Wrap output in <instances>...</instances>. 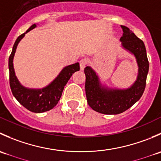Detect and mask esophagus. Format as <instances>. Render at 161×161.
I'll return each mask as SVG.
<instances>
[{
    "label": "esophagus",
    "mask_w": 161,
    "mask_h": 161,
    "mask_svg": "<svg viewBox=\"0 0 161 161\" xmlns=\"http://www.w3.org/2000/svg\"><path fill=\"white\" fill-rule=\"evenodd\" d=\"M87 64H88V61H87V59H86V58H83V59L80 60V61H79V64H80L81 70H83V69L86 68V66L87 65Z\"/></svg>",
    "instance_id": "obj_1"
}]
</instances>
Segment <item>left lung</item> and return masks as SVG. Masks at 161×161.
<instances>
[{
	"label": "left lung",
	"mask_w": 161,
	"mask_h": 161,
	"mask_svg": "<svg viewBox=\"0 0 161 161\" xmlns=\"http://www.w3.org/2000/svg\"><path fill=\"white\" fill-rule=\"evenodd\" d=\"M123 47L135 55L139 66L137 80L127 90H107L101 86L98 76L90 67H86V95L90 107L104 114H118L130 108L143 94L149 71V61L143 41L128 27L121 25Z\"/></svg>",
	"instance_id": "obj_1"
}]
</instances>
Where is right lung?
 Masks as SVG:
<instances>
[{
    "mask_svg": "<svg viewBox=\"0 0 161 161\" xmlns=\"http://www.w3.org/2000/svg\"><path fill=\"white\" fill-rule=\"evenodd\" d=\"M36 25L34 24L23 34L17 38L13 46L12 51L9 56V83L13 96L16 100L29 111L34 113H42L53 109L62 95L63 90L73 73L79 71V63L67 66L61 71L59 75L45 88L42 90H30L22 86L16 78L13 68V58L19 41L24 37L26 32H30Z\"/></svg>",
    "mask_w": 161,
    "mask_h": 161,
    "instance_id": "right-lung-1",
    "label": "right lung"
}]
</instances>
